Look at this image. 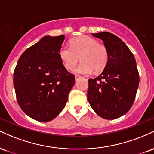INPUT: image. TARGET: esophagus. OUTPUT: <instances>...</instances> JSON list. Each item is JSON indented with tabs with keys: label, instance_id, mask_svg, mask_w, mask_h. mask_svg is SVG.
Masks as SVG:
<instances>
[{
	"label": "esophagus",
	"instance_id": "1",
	"mask_svg": "<svg viewBox=\"0 0 154 154\" xmlns=\"http://www.w3.org/2000/svg\"><path fill=\"white\" fill-rule=\"evenodd\" d=\"M81 76H79V75H75V79L76 80H78V79H79V78H81Z\"/></svg>",
	"mask_w": 154,
	"mask_h": 154
}]
</instances>
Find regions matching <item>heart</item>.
<instances>
[{"instance_id":"obj_1","label":"heart","mask_w":154,"mask_h":154,"mask_svg":"<svg viewBox=\"0 0 154 154\" xmlns=\"http://www.w3.org/2000/svg\"><path fill=\"white\" fill-rule=\"evenodd\" d=\"M59 56L63 66L68 70H72L79 61L82 63L76 67L75 72L90 75L93 71H102L106 66L109 54L105 45L90 36L82 35L72 38L70 47L61 46Z\"/></svg>"}]
</instances>
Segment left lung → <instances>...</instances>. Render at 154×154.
Wrapping results in <instances>:
<instances>
[{"instance_id":"obj_1","label":"left lung","mask_w":154,"mask_h":154,"mask_svg":"<svg viewBox=\"0 0 154 154\" xmlns=\"http://www.w3.org/2000/svg\"><path fill=\"white\" fill-rule=\"evenodd\" d=\"M100 38L109 54L99 76L88 79V100L98 115L114 119L130 110L139 85V74L132 53L121 39L110 32L92 34Z\"/></svg>"}]
</instances>
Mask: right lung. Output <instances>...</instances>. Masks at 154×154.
Returning a JSON list of instances; mask_svg holds the SVG:
<instances>
[{
	"instance_id": "1",
	"label": "right lung",
	"mask_w": 154,
	"mask_h": 154,
	"mask_svg": "<svg viewBox=\"0 0 154 154\" xmlns=\"http://www.w3.org/2000/svg\"><path fill=\"white\" fill-rule=\"evenodd\" d=\"M64 35L45 36L19 58L14 72L17 102L24 113L39 122L51 121L66 106L75 82L59 56Z\"/></svg>"
}]
</instances>
